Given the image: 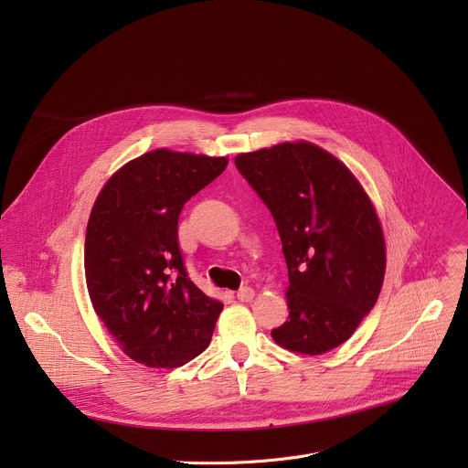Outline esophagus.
I'll return each instance as SVG.
<instances>
[{
	"instance_id": "34e87169",
	"label": "esophagus",
	"mask_w": 468,
	"mask_h": 468,
	"mask_svg": "<svg viewBox=\"0 0 468 468\" xmlns=\"http://www.w3.org/2000/svg\"><path fill=\"white\" fill-rule=\"evenodd\" d=\"M253 296H255V291L251 287H242L237 291V300L240 302H251Z\"/></svg>"
}]
</instances>
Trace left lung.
Here are the masks:
<instances>
[{
  "instance_id": "left-lung-1",
  "label": "left lung",
  "mask_w": 468,
  "mask_h": 468,
  "mask_svg": "<svg viewBox=\"0 0 468 468\" xmlns=\"http://www.w3.org/2000/svg\"><path fill=\"white\" fill-rule=\"evenodd\" d=\"M274 217L289 269V320L272 339L320 356L348 341L372 311L385 276V240L354 174L311 143H283L235 157Z\"/></svg>"
}]
</instances>
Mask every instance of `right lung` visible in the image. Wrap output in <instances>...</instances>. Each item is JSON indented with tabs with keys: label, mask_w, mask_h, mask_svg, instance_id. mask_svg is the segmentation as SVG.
Returning a JSON list of instances; mask_svg holds the SVG:
<instances>
[{
	"label": "right lung",
	"mask_w": 468,
	"mask_h": 468,
	"mask_svg": "<svg viewBox=\"0 0 468 468\" xmlns=\"http://www.w3.org/2000/svg\"><path fill=\"white\" fill-rule=\"evenodd\" d=\"M226 157L155 150L129 161L101 188L85 239L92 307L118 346L152 368L202 354L224 305L188 278L179 213L215 181Z\"/></svg>",
	"instance_id": "1"
}]
</instances>
